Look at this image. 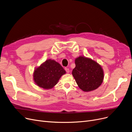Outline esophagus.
I'll list each match as a JSON object with an SVG mask.
<instances>
[{"label":"esophagus","instance_id":"esophagus-1","mask_svg":"<svg viewBox=\"0 0 132 132\" xmlns=\"http://www.w3.org/2000/svg\"><path fill=\"white\" fill-rule=\"evenodd\" d=\"M65 70L66 72L67 73H69V72H70V70H69V68H65Z\"/></svg>","mask_w":132,"mask_h":132}]
</instances>
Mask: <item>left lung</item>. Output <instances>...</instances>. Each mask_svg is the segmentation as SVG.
<instances>
[{
	"mask_svg": "<svg viewBox=\"0 0 132 132\" xmlns=\"http://www.w3.org/2000/svg\"><path fill=\"white\" fill-rule=\"evenodd\" d=\"M76 67L72 75L79 88L84 92L98 88L104 79V71L96 61L86 57L80 56L75 60Z\"/></svg>",
	"mask_w": 132,
	"mask_h": 132,
	"instance_id": "1",
	"label": "left lung"
}]
</instances>
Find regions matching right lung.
Returning <instances> with one entry per match:
<instances>
[{
	"mask_svg": "<svg viewBox=\"0 0 132 132\" xmlns=\"http://www.w3.org/2000/svg\"><path fill=\"white\" fill-rule=\"evenodd\" d=\"M66 73L63 67L53 60H46L33 73V79L39 87L44 89L53 88L60 77Z\"/></svg>",
	"mask_w": 132,
	"mask_h": 132,
	"instance_id": "1",
	"label": "right lung"
}]
</instances>
